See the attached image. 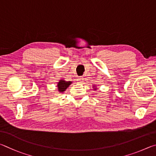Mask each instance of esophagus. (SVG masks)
Wrapping results in <instances>:
<instances>
[{"label": "esophagus", "mask_w": 156, "mask_h": 156, "mask_svg": "<svg viewBox=\"0 0 156 156\" xmlns=\"http://www.w3.org/2000/svg\"><path fill=\"white\" fill-rule=\"evenodd\" d=\"M78 82H80V83H81V82H83V77H80L78 79Z\"/></svg>", "instance_id": "1"}]
</instances>
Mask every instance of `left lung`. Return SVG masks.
Here are the masks:
<instances>
[{"instance_id": "1", "label": "left lung", "mask_w": 156, "mask_h": 156, "mask_svg": "<svg viewBox=\"0 0 156 156\" xmlns=\"http://www.w3.org/2000/svg\"><path fill=\"white\" fill-rule=\"evenodd\" d=\"M96 89H97L96 88H94V90H96Z\"/></svg>"}]
</instances>
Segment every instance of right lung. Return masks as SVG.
<instances>
[{"label": "right lung", "mask_w": 156, "mask_h": 156, "mask_svg": "<svg viewBox=\"0 0 156 156\" xmlns=\"http://www.w3.org/2000/svg\"><path fill=\"white\" fill-rule=\"evenodd\" d=\"M57 89H58V91L60 92H64L68 88L71 83H72V81H66L64 80H59V81L57 83Z\"/></svg>", "instance_id": "add662e5"}]
</instances>
